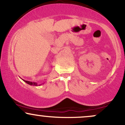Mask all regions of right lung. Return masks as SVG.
Segmentation results:
<instances>
[{
	"label": "right lung",
	"mask_w": 125,
	"mask_h": 125,
	"mask_svg": "<svg viewBox=\"0 0 125 125\" xmlns=\"http://www.w3.org/2000/svg\"><path fill=\"white\" fill-rule=\"evenodd\" d=\"M23 81H24V82H25L26 83H28V84L30 85H34V86H38V85H41L42 84L40 85H38V83H32V82H31V81H25L24 79H22Z\"/></svg>",
	"instance_id": "right-lung-1"
}]
</instances>
